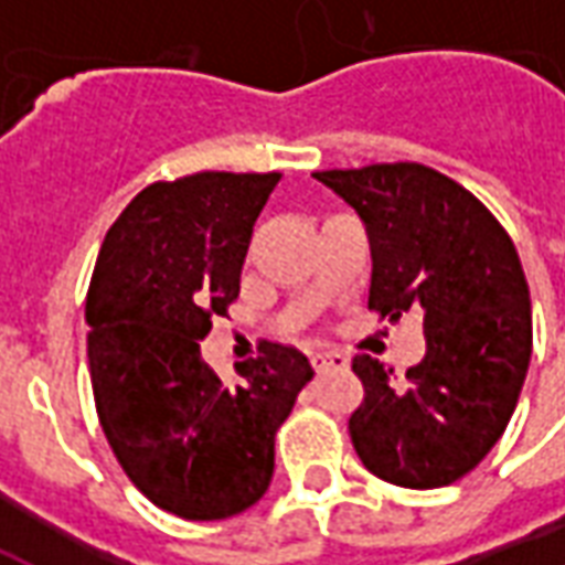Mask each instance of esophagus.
Masks as SVG:
<instances>
[{"label":"esophagus","mask_w":565,"mask_h":565,"mask_svg":"<svg viewBox=\"0 0 565 565\" xmlns=\"http://www.w3.org/2000/svg\"><path fill=\"white\" fill-rule=\"evenodd\" d=\"M311 363H315V369H348V354H342V351H320V354L311 356Z\"/></svg>","instance_id":"obj_1"}]
</instances>
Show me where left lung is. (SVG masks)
Here are the masks:
<instances>
[{
	"instance_id": "obj_1",
	"label": "left lung",
	"mask_w": 565,
	"mask_h": 565,
	"mask_svg": "<svg viewBox=\"0 0 565 565\" xmlns=\"http://www.w3.org/2000/svg\"><path fill=\"white\" fill-rule=\"evenodd\" d=\"M363 217L369 308L424 311L426 354L396 384L356 354L363 403L348 420L356 457L381 481L433 490L460 481L505 433L533 354L530 287L511 235L481 199L420 162L315 172Z\"/></svg>"
}]
</instances>
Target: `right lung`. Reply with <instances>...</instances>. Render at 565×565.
I'll list each match as a JSON object with an SVG mask.
<instances>
[{"instance_id":"right-lung-1","label":"right lung","mask_w":565,"mask_h":565,"mask_svg":"<svg viewBox=\"0 0 565 565\" xmlns=\"http://www.w3.org/2000/svg\"><path fill=\"white\" fill-rule=\"evenodd\" d=\"M281 172L157 181L105 233L87 290L93 399L117 462L157 509L223 521L275 472V433L311 381L294 344L259 342L230 387L202 360L238 299L250 233Z\"/></svg>"}]
</instances>
